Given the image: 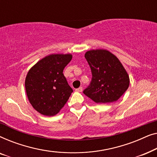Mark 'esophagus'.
<instances>
[{
  "instance_id": "34e87169",
  "label": "esophagus",
  "mask_w": 157,
  "mask_h": 157,
  "mask_svg": "<svg viewBox=\"0 0 157 157\" xmlns=\"http://www.w3.org/2000/svg\"><path fill=\"white\" fill-rule=\"evenodd\" d=\"M76 91L77 92H82V91H83V88H82V87H79V88H78V89H76Z\"/></svg>"
}]
</instances>
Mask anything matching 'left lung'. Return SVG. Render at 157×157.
I'll return each instance as SVG.
<instances>
[{"mask_svg": "<svg viewBox=\"0 0 157 157\" xmlns=\"http://www.w3.org/2000/svg\"><path fill=\"white\" fill-rule=\"evenodd\" d=\"M85 58L91 68L92 80L83 94L98 104L117 101L130 83L128 73L119 59L105 49L88 51Z\"/></svg>", "mask_w": 157, "mask_h": 157, "instance_id": "8db88e82", "label": "left lung"}]
</instances>
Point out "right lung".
<instances>
[{"instance_id": "1", "label": "right lung", "mask_w": 157, "mask_h": 157, "mask_svg": "<svg viewBox=\"0 0 157 157\" xmlns=\"http://www.w3.org/2000/svg\"><path fill=\"white\" fill-rule=\"evenodd\" d=\"M72 55L50 54L38 61L28 72L25 91L33 109L40 114L53 117L61 111L73 89L63 74Z\"/></svg>"}]
</instances>
